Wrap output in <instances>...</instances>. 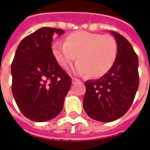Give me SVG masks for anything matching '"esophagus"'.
<instances>
[{
    "mask_svg": "<svg viewBox=\"0 0 150 150\" xmlns=\"http://www.w3.org/2000/svg\"><path fill=\"white\" fill-rule=\"evenodd\" d=\"M71 81H72V83H75L76 82H79V79H75V78H72Z\"/></svg>",
    "mask_w": 150,
    "mask_h": 150,
    "instance_id": "34e87169",
    "label": "esophagus"
}]
</instances>
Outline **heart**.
I'll list each match as a JSON object with an SVG mask.
<instances>
[{
  "mask_svg": "<svg viewBox=\"0 0 150 150\" xmlns=\"http://www.w3.org/2000/svg\"><path fill=\"white\" fill-rule=\"evenodd\" d=\"M52 50L56 61L62 68H67L75 58L74 72L80 75H90L99 78L109 71L116 62L118 45L112 35L75 31L69 34L65 42L57 41Z\"/></svg>",
  "mask_w": 150,
  "mask_h": 150,
  "instance_id": "1",
  "label": "heart"
}]
</instances>
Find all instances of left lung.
Masks as SVG:
<instances>
[{"label":"left lung","mask_w":150,"mask_h":150,"mask_svg":"<svg viewBox=\"0 0 150 150\" xmlns=\"http://www.w3.org/2000/svg\"><path fill=\"white\" fill-rule=\"evenodd\" d=\"M118 45L116 62L98 79L85 82L83 108L92 119L111 122L124 116L132 105L139 85L138 58L125 38L111 31Z\"/></svg>","instance_id":"obj_1"}]
</instances>
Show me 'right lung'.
<instances>
[{"label": "right lung", "instance_id": "add662e5", "mask_svg": "<svg viewBox=\"0 0 150 150\" xmlns=\"http://www.w3.org/2000/svg\"><path fill=\"white\" fill-rule=\"evenodd\" d=\"M61 29L43 27L18 45L11 64L12 92L22 114L44 122L61 112L71 79L59 65L51 48L53 36Z\"/></svg>", "mask_w": 150, "mask_h": 150}]
</instances>
